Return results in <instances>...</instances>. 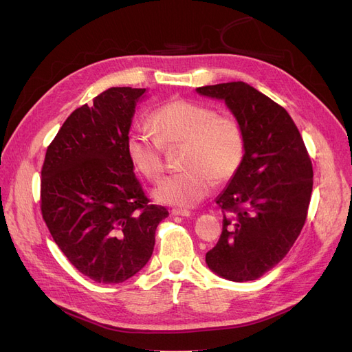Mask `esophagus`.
<instances>
[{
    "instance_id": "esophagus-1",
    "label": "esophagus",
    "mask_w": 352,
    "mask_h": 352,
    "mask_svg": "<svg viewBox=\"0 0 352 352\" xmlns=\"http://www.w3.org/2000/svg\"><path fill=\"white\" fill-rule=\"evenodd\" d=\"M172 214L173 216H180V217H188V216H190V211L185 210V208H173Z\"/></svg>"
}]
</instances>
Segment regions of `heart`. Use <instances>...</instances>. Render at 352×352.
Masks as SVG:
<instances>
[{
	"label": "heart",
	"mask_w": 352,
	"mask_h": 352,
	"mask_svg": "<svg viewBox=\"0 0 352 352\" xmlns=\"http://www.w3.org/2000/svg\"><path fill=\"white\" fill-rule=\"evenodd\" d=\"M154 133L135 131L126 140V154L133 168L150 182L164 172L163 145H185L184 172L166 177L154 198L167 206L192 207L204 199L216 182L238 173L245 155L241 126L207 105L176 100L158 107L153 116Z\"/></svg>",
	"instance_id": "1"
}]
</instances>
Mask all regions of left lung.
Segmentation results:
<instances>
[{"label":"left lung","mask_w":352,"mask_h":352,"mask_svg":"<svg viewBox=\"0 0 352 352\" xmlns=\"http://www.w3.org/2000/svg\"><path fill=\"white\" fill-rule=\"evenodd\" d=\"M195 91L225 101L245 136L243 162L216 198L228 214L206 263L223 279L255 280L285 257L301 233L313 190L311 160L291 116L248 83Z\"/></svg>","instance_id":"1"}]
</instances>
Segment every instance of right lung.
<instances>
[{
	"mask_svg": "<svg viewBox=\"0 0 352 352\" xmlns=\"http://www.w3.org/2000/svg\"><path fill=\"white\" fill-rule=\"evenodd\" d=\"M145 88H110L74 110L48 146L41 210L52 239L82 274L122 283L150 261L158 223L126 154Z\"/></svg>",
	"mask_w": 352,
	"mask_h": 352,
	"instance_id": "right-lung-1",
	"label": "right lung"
}]
</instances>
